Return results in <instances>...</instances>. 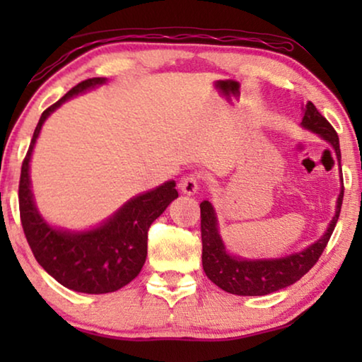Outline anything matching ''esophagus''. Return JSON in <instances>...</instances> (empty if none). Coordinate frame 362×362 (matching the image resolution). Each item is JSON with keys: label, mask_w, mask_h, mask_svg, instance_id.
I'll return each mask as SVG.
<instances>
[{"label": "esophagus", "mask_w": 362, "mask_h": 362, "mask_svg": "<svg viewBox=\"0 0 362 362\" xmlns=\"http://www.w3.org/2000/svg\"><path fill=\"white\" fill-rule=\"evenodd\" d=\"M180 187L185 194H194V192L199 189V176L197 175L185 176L180 182Z\"/></svg>", "instance_id": "obj_1"}]
</instances>
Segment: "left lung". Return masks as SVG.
<instances>
[{
	"label": "left lung",
	"mask_w": 362,
	"mask_h": 362,
	"mask_svg": "<svg viewBox=\"0 0 362 362\" xmlns=\"http://www.w3.org/2000/svg\"><path fill=\"white\" fill-rule=\"evenodd\" d=\"M301 127L306 130L318 133V135L329 143L336 151L341 165V150L338 133L331 123L316 110L313 103L308 102L305 107V115ZM344 186L341 187L338 196V204L333 221L328 226V230L320 240L306 247L305 250L296 254L281 257V259L269 260H245L240 257L230 255L226 250L219 230H217V217L214 207L209 201L201 202V239H202V269L207 279L216 284L227 293L240 296H262L274 293L281 288H286L295 281H298L305 274H308L323 254L325 247L333 234L336 222H338L341 204H343Z\"/></svg>",
	"instance_id": "obj_1"
}]
</instances>
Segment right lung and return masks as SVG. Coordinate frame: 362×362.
Segmentation results:
<instances>
[{
  "label": "right lung",
  "instance_id": "add662e5",
  "mask_svg": "<svg viewBox=\"0 0 362 362\" xmlns=\"http://www.w3.org/2000/svg\"><path fill=\"white\" fill-rule=\"evenodd\" d=\"M102 83L103 77L87 78L42 112L19 177V214L37 264L66 288L90 295L120 290L140 274L146 260L148 229L177 197L176 182L166 181L133 197L95 229L83 232L56 229L39 214L31 192L29 161L42 123L69 98Z\"/></svg>",
  "mask_w": 362,
  "mask_h": 362
}]
</instances>
